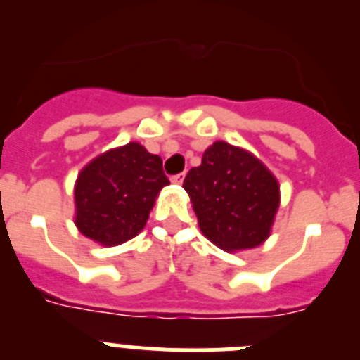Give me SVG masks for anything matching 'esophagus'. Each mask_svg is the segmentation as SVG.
Listing matches in <instances>:
<instances>
[{
    "mask_svg": "<svg viewBox=\"0 0 360 360\" xmlns=\"http://www.w3.org/2000/svg\"><path fill=\"white\" fill-rule=\"evenodd\" d=\"M184 178H186V173H178V174H174V176H171V182L176 184V186H180V184L184 182Z\"/></svg>",
    "mask_w": 360,
    "mask_h": 360,
    "instance_id": "34e87169",
    "label": "esophagus"
}]
</instances>
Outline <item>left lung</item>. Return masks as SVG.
<instances>
[{
	"label": "left lung",
	"mask_w": 360,
	"mask_h": 360,
	"mask_svg": "<svg viewBox=\"0 0 360 360\" xmlns=\"http://www.w3.org/2000/svg\"><path fill=\"white\" fill-rule=\"evenodd\" d=\"M184 189L200 231L227 252L254 249L269 238L279 207V184L252 153L214 142L187 173Z\"/></svg>",
	"instance_id": "1"
}]
</instances>
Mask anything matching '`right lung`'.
<instances>
[{
	"instance_id": "1",
	"label": "right lung",
	"mask_w": 360,
	"mask_h": 360,
	"mask_svg": "<svg viewBox=\"0 0 360 360\" xmlns=\"http://www.w3.org/2000/svg\"><path fill=\"white\" fill-rule=\"evenodd\" d=\"M167 184L162 158L139 142L110 149L79 173L73 189L75 225L101 245L124 243L144 229Z\"/></svg>"
}]
</instances>
